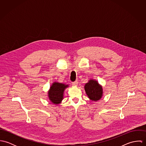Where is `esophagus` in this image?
Returning <instances> with one entry per match:
<instances>
[{
    "label": "esophagus",
    "instance_id": "1",
    "mask_svg": "<svg viewBox=\"0 0 146 146\" xmlns=\"http://www.w3.org/2000/svg\"><path fill=\"white\" fill-rule=\"evenodd\" d=\"M72 85H73V86H78V82L77 81H75V82H72Z\"/></svg>",
    "mask_w": 146,
    "mask_h": 146
}]
</instances>
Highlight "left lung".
I'll use <instances>...</instances> for the list:
<instances>
[{
    "mask_svg": "<svg viewBox=\"0 0 146 146\" xmlns=\"http://www.w3.org/2000/svg\"><path fill=\"white\" fill-rule=\"evenodd\" d=\"M84 89L88 98L93 101H99L103 96L102 86L96 80L90 79L85 84Z\"/></svg>",
    "mask_w": 146,
    "mask_h": 146,
    "instance_id": "8db88e82",
    "label": "left lung"
}]
</instances>
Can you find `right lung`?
Masks as SVG:
<instances>
[{"instance_id": "right-lung-1", "label": "right lung", "mask_w": 146, "mask_h": 146, "mask_svg": "<svg viewBox=\"0 0 146 146\" xmlns=\"http://www.w3.org/2000/svg\"><path fill=\"white\" fill-rule=\"evenodd\" d=\"M67 87H68L67 84L58 82L53 83L48 92V96L50 101L54 104H61L63 99L64 91Z\"/></svg>"}]
</instances>
